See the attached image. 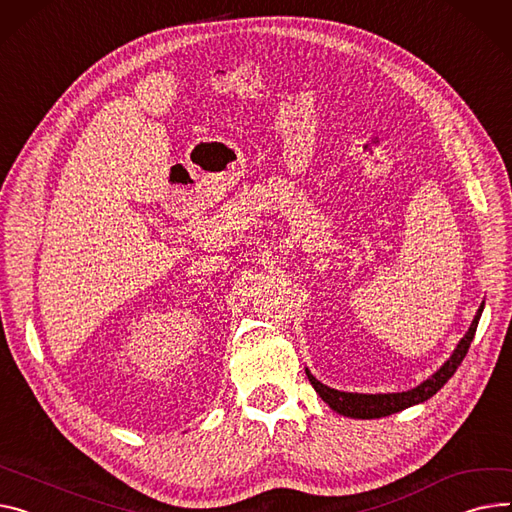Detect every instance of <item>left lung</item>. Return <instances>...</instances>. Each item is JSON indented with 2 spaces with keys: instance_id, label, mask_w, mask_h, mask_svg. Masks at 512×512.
Returning <instances> with one entry per match:
<instances>
[{
  "instance_id": "left-lung-1",
  "label": "left lung",
  "mask_w": 512,
  "mask_h": 512,
  "mask_svg": "<svg viewBox=\"0 0 512 512\" xmlns=\"http://www.w3.org/2000/svg\"><path fill=\"white\" fill-rule=\"evenodd\" d=\"M484 311V302L480 304L478 315H475L469 331L465 333V337L459 342L457 350L453 352V356L440 366V370H436L428 381H424L422 385H418L412 391L405 393H379V395H362V393H346V391H335L323 383H319L313 374L306 370V377H309L311 385L315 387V391L321 395V399L335 410L337 414L342 416H350V418H362V420H370V418H383V416H391L397 414L405 407L422 403L426 399H430L434 393L440 391V387H445V383L453 377L455 370L461 366L471 342L475 329H478L480 317Z\"/></svg>"
}]
</instances>
